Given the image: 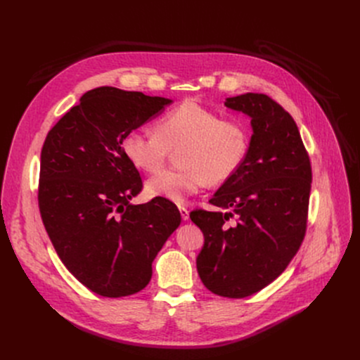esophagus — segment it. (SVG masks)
I'll return each instance as SVG.
<instances>
[{
  "mask_svg": "<svg viewBox=\"0 0 360 360\" xmlns=\"http://www.w3.org/2000/svg\"><path fill=\"white\" fill-rule=\"evenodd\" d=\"M179 210H180V215H181V218H183L184 221L189 219V210L184 208V207H179Z\"/></svg>",
  "mask_w": 360,
  "mask_h": 360,
  "instance_id": "34e87169",
  "label": "esophagus"
}]
</instances>
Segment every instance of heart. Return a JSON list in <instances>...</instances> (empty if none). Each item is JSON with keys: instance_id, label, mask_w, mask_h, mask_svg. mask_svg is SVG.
I'll return each instance as SVG.
<instances>
[{"instance_id": "1", "label": "heart", "mask_w": 360, "mask_h": 360, "mask_svg": "<svg viewBox=\"0 0 360 360\" xmlns=\"http://www.w3.org/2000/svg\"><path fill=\"white\" fill-rule=\"evenodd\" d=\"M249 131L242 120L221 118L195 102H184L162 115L155 133L129 131L123 139L126 158L145 173L160 171L169 152L177 153L179 169L164 171L146 181L149 196L183 203L207 183L229 181L246 161Z\"/></svg>"}]
</instances>
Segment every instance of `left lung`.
I'll return each mask as SVG.
<instances>
[{
  "label": "left lung",
  "mask_w": 360,
  "mask_h": 360,
  "mask_svg": "<svg viewBox=\"0 0 360 360\" xmlns=\"http://www.w3.org/2000/svg\"><path fill=\"white\" fill-rule=\"evenodd\" d=\"M224 107L250 118L248 157L210 200L218 211H193L191 219L205 237L196 258L203 285L242 299L276 280L299 250L312 169L295 120L276 101L248 92Z\"/></svg>",
  "instance_id": "obj_1"
}]
</instances>
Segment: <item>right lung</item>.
Here are the masks:
<instances>
[{
    "label": "right lung",
    "mask_w": 360,
    "mask_h": 360,
    "mask_svg": "<svg viewBox=\"0 0 360 360\" xmlns=\"http://www.w3.org/2000/svg\"><path fill=\"white\" fill-rule=\"evenodd\" d=\"M169 104L173 99L96 88L45 139L38 196L44 226L65 268L96 295L141 292L180 226L177 207L165 198L131 203L142 179L122 146L129 131Z\"/></svg>",
    "instance_id": "obj_1"
}]
</instances>
